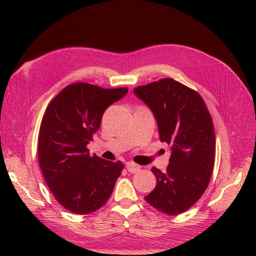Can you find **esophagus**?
Returning a JSON list of instances; mask_svg holds the SVG:
<instances>
[{
    "label": "esophagus",
    "instance_id": "1",
    "mask_svg": "<svg viewBox=\"0 0 256 256\" xmlns=\"http://www.w3.org/2000/svg\"><path fill=\"white\" fill-rule=\"evenodd\" d=\"M126 168H127L128 171L130 173H132V174L138 172V171H140V168H141L140 166H138L136 164H132V162H128V164H126Z\"/></svg>",
    "mask_w": 256,
    "mask_h": 256
}]
</instances>
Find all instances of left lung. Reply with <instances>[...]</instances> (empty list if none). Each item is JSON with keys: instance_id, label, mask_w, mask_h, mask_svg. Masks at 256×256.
I'll use <instances>...</instances> for the list:
<instances>
[{"instance_id": "obj_1", "label": "left lung", "mask_w": 256, "mask_h": 256, "mask_svg": "<svg viewBox=\"0 0 256 256\" xmlns=\"http://www.w3.org/2000/svg\"><path fill=\"white\" fill-rule=\"evenodd\" d=\"M157 120L161 142L172 146L166 171L152 168L157 184L144 198L168 214H180L203 196L214 168V124L198 92L173 79L134 90Z\"/></svg>"}]
</instances>
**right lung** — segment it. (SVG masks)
<instances>
[{
	"mask_svg": "<svg viewBox=\"0 0 256 256\" xmlns=\"http://www.w3.org/2000/svg\"><path fill=\"white\" fill-rule=\"evenodd\" d=\"M127 92L126 88L74 83L53 98L44 114L38 136L40 166L54 198L69 212H96L112 194L124 164L90 156L86 146L106 108Z\"/></svg>",
	"mask_w": 256,
	"mask_h": 256,
	"instance_id": "add662e5",
	"label": "right lung"
}]
</instances>
